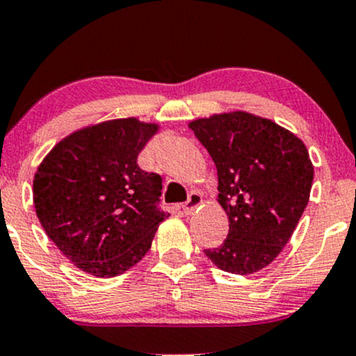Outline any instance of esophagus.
<instances>
[{
  "instance_id": "1",
  "label": "esophagus",
  "mask_w": 356,
  "mask_h": 356,
  "mask_svg": "<svg viewBox=\"0 0 356 356\" xmlns=\"http://www.w3.org/2000/svg\"><path fill=\"white\" fill-rule=\"evenodd\" d=\"M201 204H202V195L197 194V192H191L189 199H187V202L182 206L184 214H187V216L192 214V212L197 209Z\"/></svg>"
}]
</instances>
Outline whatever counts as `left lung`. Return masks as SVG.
Here are the masks:
<instances>
[{"label":"left lung","mask_w":356,"mask_h":356,"mask_svg":"<svg viewBox=\"0 0 356 356\" xmlns=\"http://www.w3.org/2000/svg\"><path fill=\"white\" fill-rule=\"evenodd\" d=\"M189 129L218 169V202L229 234L206 256L232 275H252L283 251L309 201L314 169L300 137L254 113H214Z\"/></svg>","instance_id":"1"}]
</instances>
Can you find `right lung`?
<instances>
[{"mask_svg":"<svg viewBox=\"0 0 356 356\" xmlns=\"http://www.w3.org/2000/svg\"><path fill=\"white\" fill-rule=\"evenodd\" d=\"M155 122L113 118L75 130L56 144L33 179V204L44 232L76 268L97 277L129 271L152 246L159 224V174L137 157Z\"/></svg>","mask_w":356,"mask_h":356,"instance_id":"1","label":"right lung"}]
</instances>
